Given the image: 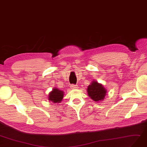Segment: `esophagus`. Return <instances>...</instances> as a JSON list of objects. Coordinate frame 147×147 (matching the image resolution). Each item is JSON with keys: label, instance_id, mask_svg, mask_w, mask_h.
Here are the masks:
<instances>
[{"label": "esophagus", "instance_id": "1", "mask_svg": "<svg viewBox=\"0 0 147 147\" xmlns=\"http://www.w3.org/2000/svg\"><path fill=\"white\" fill-rule=\"evenodd\" d=\"M70 87H71V88H72V89H77V88H78V86L77 85H72L70 86Z\"/></svg>", "mask_w": 147, "mask_h": 147}]
</instances>
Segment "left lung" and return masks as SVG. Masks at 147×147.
Masks as SVG:
<instances>
[{"instance_id": "obj_1", "label": "left lung", "mask_w": 147, "mask_h": 147, "mask_svg": "<svg viewBox=\"0 0 147 147\" xmlns=\"http://www.w3.org/2000/svg\"><path fill=\"white\" fill-rule=\"evenodd\" d=\"M88 96L94 101L104 100L106 94V90L101 85L97 82H93L87 88Z\"/></svg>"}]
</instances>
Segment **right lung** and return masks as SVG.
<instances>
[{"instance_id": "add662e5", "label": "right lung", "mask_w": 147, "mask_h": 147, "mask_svg": "<svg viewBox=\"0 0 147 147\" xmlns=\"http://www.w3.org/2000/svg\"><path fill=\"white\" fill-rule=\"evenodd\" d=\"M63 96H64V92L57 88L53 89L52 92L49 93V100L51 102L56 103L60 102L62 101Z\"/></svg>"}]
</instances>
